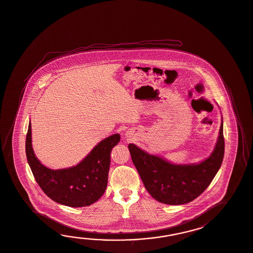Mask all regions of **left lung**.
<instances>
[{
    "label": "left lung",
    "instance_id": "1",
    "mask_svg": "<svg viewBox=\"0 0 253 253\" xmlns=\"http://www.w3.org/2000/svg\"><path fill=\"white\" fill-rule=\"evenodd\" d=\"M218 134L211 155L199 164H172L129 144L131 159L148 193L155 200L169 205L187 204L202 194L223 160V121Z\"/></svg>",
    "mask_w": 253,
    "mask_h": 253
}]
</instances>
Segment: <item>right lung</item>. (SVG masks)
Here are the masks:
<instances>
[{"instance_id":"obj_1","label":"right lung","mask_w":253,"mask_h":253,"mask_svg":"<svg viewBox=\"0 0 253 253\" xmlns=\"http://www.w3.org/2000/svg\"><path fill=\"white\" fill-rule=\"evenodd\" d=\"M120 135L115 134L99 142L77 166L51 169L37 159L32 147L31 122L25 141V152L36 182L48 197L62 205L79 208L91 205L106 191L112 148Z\"/></svg>"}]
</instances>
